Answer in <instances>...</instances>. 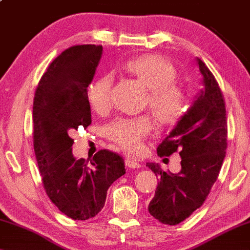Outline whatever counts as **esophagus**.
Returning <instances> with one entry per match:
<instances>
[{
	"label": "esophagus",
	"mask_w": 250,
	"mask_h": 250,
	"mask_svg": "<svg viewBox=\"0 0 250 250\" xmlns=\"http://www.w3.org/2000/svg\"><path fill=\"white\" fill-rule=\"evenodd\" d=\"M126 167H130V168H137V167H141V164L137 162V161L134 159V157H127L126 159Z\"/></svg>",
	"instance_id": "1"
}]
</instances>
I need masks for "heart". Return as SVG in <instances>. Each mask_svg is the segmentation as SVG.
I'll use <instances>...</instances> for the list:
<instances>
[{
  "label": "heart",
  "mask_w": 250,
  "mask_h": 250,
  "mask_svg": "<svg viewBox=\"0 0 250 250\" xmlns=\"http://www.w3.org/2000/svg\"><path fill=\"white\" fill-rule=\"evenodd\" d=\"M122 70L146 88L143 107H147L160 126H172L186 112L187 96L175 83V68L159 55L147 53L134 57L122 64ZM112 80L99 77L88 86L87 99L91 109L105 114L110 108ZM153 129V122L146 115L134 118H118L105 127V135L124 149L135 152L143 138Z\"/></svg>",
  "instance_id": "b5f03b06"
}]
</instances>
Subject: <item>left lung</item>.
Returning a JSON list of instances; mask_svg holds the SVG:
<instances>
[{
	"mask_svg": "<svg viewBox=\"0 0 250 250\" xmlns=\"http://www.w3.org/2000/svg\"><path fill=\"white\" fill-rule=\"evenodd\" d=\"M203 89L193 105L157 147L160 156L179 153L181 171L164 172L147 163L159 176L148 212L165 225H178L203 205L217 181L227 148L226 106L218 83L205 62L197 58Z\"/></svg>",
	"mask_w": 250,
	"mask_h": 250,
	"instance_id": "left-lung-1",
	"label": "left lung"
}]
</instances>
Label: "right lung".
<instances>
[{
  "label": "right lung",
  "mask_w": 250,
  "mask_h": 250,
  "mask_svg": "<svg viewBox=\"0 0 250 250\" xmlns=\"http://www.w3.org/2000/svg\"><path fill=\"white\" fill-rule=\"evenodd\" d=\"M103 55L102 45H74L52 61L33 101V145L42 183L50 200L74 220L93 218L105 206L108 188L125 174L124 160L101 149L77 160L69 136L91 124L87 88Z\"/></svg>",
  "instance_id": "right-lung-1"
}]
</instances>
